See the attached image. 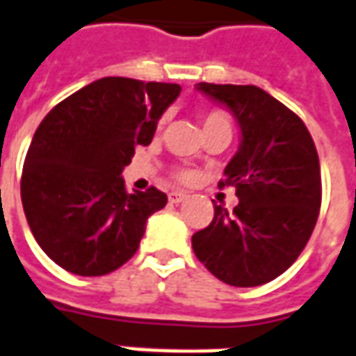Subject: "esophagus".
<instances>
[{
    "mask_svg": "<svg viewBox=\"0 0 356 356\" xmlns=\"http://www.w3.org/2000/svg\"><path fill=\"white\" fill-rule=\"evenodd\" d=\"M168 198H170L171 204H181V202H185V200L188 198V194L181 191H173L170 192V196H168Z\"/></svg>",
    "mask_w": 356,
    "mask_h": 356,
    "instance_id": "34e87169",
    "label": "esophagus"
}]
</instances>
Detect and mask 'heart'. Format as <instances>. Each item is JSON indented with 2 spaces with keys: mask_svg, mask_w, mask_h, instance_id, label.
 <instances>
[{
  "mask_svg": "<svg viewBox=\"0 0 356 356\" xmlns=\"http://www.w3.org/2000/svg\"><path fill=\"white\" fill-rule=\"evenodd\" d=\"M202 124H204V130H209V128H228L230 130V118L220 109H211V111H205L202 115ZM177 177L181 181H186V179L191 177V173L188 171H179Z\"/></svg>",
  "mask_w": 356,
  "mask_h": 356,
  "instance_id": "1",
  "label": "heart"
}]
</instances>
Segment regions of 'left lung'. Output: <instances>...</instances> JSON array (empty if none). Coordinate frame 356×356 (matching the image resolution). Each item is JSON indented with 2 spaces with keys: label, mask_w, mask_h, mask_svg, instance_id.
Instances as JSON below:
<instances>
[{
  "label": "left lung",
  "mask_w": 356,
  "mask_h": 356,
  "mask_svg": "<svg viewBox=\"0 0 356 356\" xmlns=\"http://www.w3.org/2000/svg\"><path fill=\"white\" fill-rule=\"evenodd\" d=\"M238 120L241 145L225 170L239 204H215L207 228L192 236L202 264L232 286H259L289 270L312 238L321 209L318 154L302 118L252 84L196 86Z\"/></svg>",
  "instance_id": "8db88e82"
}]
</instances>
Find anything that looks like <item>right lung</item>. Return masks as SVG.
I'll list each match as a JSON object with an SVG mask.
<instances>
[{"mask_svg": "<svg viewBox=\"0 0 356 356\" xmlns=\"http://www.w3.org/2000/svg\"><path fill=\"white\" fill-rule=\"evenodd\" d=\"M181 86L104 77L52 109L24 160L20 196L39 247L60 268L96 277L136 254L147 218L168 204L151 186L128 192L120 173Z\"/></svg>", "mask_w": 356, "mask_h": 356, "instance_id": "1", "label": "right lung"}]
</instances>
